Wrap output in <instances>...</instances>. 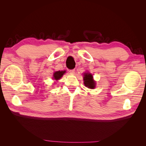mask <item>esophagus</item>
Masks as SVG:
<instances>
[{
  "instance_id": "esophagus-1",
  "label": "esophagus",
  "mask_w": 146,
  "mask_h": 146,
  "mask_svg": "<svg viewBox=\"0 0 146 146\" xmlns=\"http://www.w3.org/2000/svg\"><path fill=\"white\" fill-rule=\"evenodd\" d=\"M69 72H70V74H74L75 73V70H74V69H71V70H69Z\"/></svg>"
}]
</instances>
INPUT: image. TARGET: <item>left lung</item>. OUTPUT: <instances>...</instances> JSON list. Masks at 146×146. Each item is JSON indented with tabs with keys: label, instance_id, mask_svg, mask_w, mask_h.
Wrapping results in <instances>:
<instances>
[{
	"label": "left lung",
	"instance_id": "1",
	"mask_svg": "<svg viewBox=\"0 0 146 146\" xmlns=\"http://www.w3.org/2000/svg\"><path fill=\"white\" fill-rule=\"evenodd\" d=\"M84 85L90 89H94L95 88V82L93 80V77L90 73L84 74Z\"/></svg>",
	"mask_w": 146,
	"mask_h": 146
}]
</instances>
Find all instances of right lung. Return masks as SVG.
Wrapping results in <instances>:
<instances>
[{
    "instance_id": "right-lung-1",
    "label": "right lung",
    "mask_w": 146,
    "mask_h": 146,
    "mask_svg": "<svg viewBox=\"0 0 146 146\" xmlns=\"http://www.w3.org/2000/svg\"><path fill=\"white\" fill-rule=\"evenodd\" d=\"M66 72L65 70L64 71H56L54 74V78L56 80H58L63 76V75Z\"/></svg>"
}]
</instances>
